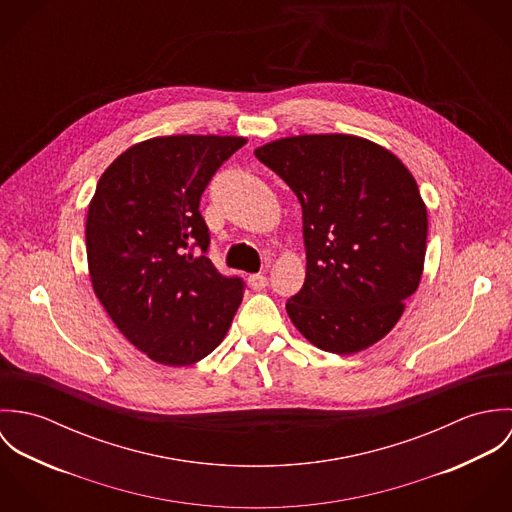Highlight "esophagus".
Returning <instances> with one entry per match:
<instances>
[{"label": "esophagus", "mask_w": 512, "mask_h": 512, "mask_svg": "<svg viewBox=\"0 0 512 512\" xmlns=\"http://www.w3.org/2000/svg\"><path fill=\"white\" fill-rule=\"evenodd\" d=\"M248 284H250V288H252L254 292H262V290L268 286V278L262 276V274H252V276L248 278Z\"/></svg>", "instance_id": "obj_1"}]
</instances>
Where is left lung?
<instances>
[{
  "instance_id": "8db88e82",
  "label": "left lung",
  "mask_w": 512,
  "mask_h": 512,
  "mask_svg": "<svg viewBox=\"0 0 512 512\" xmlns=\"http://www.w3.org/2000/svg\"><path fill=\"white\" fill-rule=\"evenodd\" d=\"M254 155L297 195L305 282L286 309L317 349L353 355L386 337L418 290L428 209L408 167L349 134H303Z\"/></svg>"
}]
</instances>
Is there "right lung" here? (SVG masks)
<instances>
[{
	"label": "right lung",
	"instance_id": "right-lung-1",
	"mask_svg": "<svg viewBox=\"0 0 512 512\" xmlns=\"http://www.w3.org/2000/svg\"><path fill=\"white\" fill-rule=\"evenodd\" d=\"M246 138L161 136L120 153L86 213L94 293L120 333L159 365L211 355L242 301L244 282L207 258L199 203L211 177Z\"/></svg>",
	"mask_w": 512,
	"mask_h": 512
}]
</instances>
